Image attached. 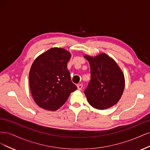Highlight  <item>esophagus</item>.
Instances as JSON below:
<instances>
[{
	"label": "esophagus",
	"mask_w": 150,
	"mask_h": 150,
	"mask_svg": "<svg viewBox=\"0 0 150 150\" xmlns=\"http://www.w3.org/2000/svg\"><path fill=\"white\" fill-rule=\"evenodd\" d=\"M77 87H78V90H81L83 88V84H78L77 85Z\"/></svg>",
	"instance_id": "34e87169"
}]
</instances>
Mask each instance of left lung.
I'll use <instances>...</instances> for the list:
<instances>
[{
  "label": "left lung",
  "mask_w": 150,
  "mask_h": 150,
  "mask_svg": "<svg viewBox=\"0 0 150 150\" xmlns=\"http://www.w3.org/2000/svg\"><path fill=\"white\" fill-rule=\"evenodd\" d=\"M91 68V81L84 94L89 104L98 110L114 106L125 89V76L115 60L105 53L84 56Z\"/></svg>",
  "instance_id": "1"
}]
</instances>
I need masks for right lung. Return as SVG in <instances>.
I'll use <instances>...</instances> for the list:
<instances>
[{
  "label": "right lung",
  "mask_w": 150,
  "mask_h": 150,
  "mask_svg": "<svg viewBox=\"0 0 150 150\" xmlns=\"http://www.w3.org/2000/svg\"><path fill=\"white\" fill-rule=\"evenodd\" d=\"M71 57L66 49L53 47L34 60L29 72V86L32 96L39 107L56 111L77 89L67 67Z\"/></svg>",
  "instance_id": "right-lung-1"
}]
</instances>
